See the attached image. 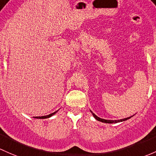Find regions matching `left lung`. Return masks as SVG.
<instances>
[{"label":"left lung","instance_id":"obj_1","mask_svg":"<svg viewBox=\"0 0 156 156\" xmlns=\"http://www.w3.org/2000/svg\"><path fill=\"white\" fill-rule=\"evenodd\" d=\"M91 113L93 114V117L96 118V119H97L98 121H100V122H105V123H117V122H122V121H125V120H127V119H130L132 117H127V118H125V119H119V120H108V119H101V118H99L96 115V114H93V112L91 111Z\"/></svg>","mask_w":156,"mask_h":156}]
</instances>
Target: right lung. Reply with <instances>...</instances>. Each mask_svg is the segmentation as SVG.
I'll return each instance as SVG.
<instances>
[{
  "mask_svg": "<svg viewBox=\"0 0 156 156\" xmlns=\"http://www.w3.org/2000/svg\"><path fill=\"white\" fill-rule=\"evenodd\" d=\"M57 111H55V112L52 113V114H49V115H47V116H42V117H35V118H37V119H45V118H48V117H51L52 115H54L55 114H56Z\"/></svg>",
  "mask_w": 156,
  "mask_h": 156,
  "instance_id": "obj_1",
  "label": "right lung"
}]
</instances>
